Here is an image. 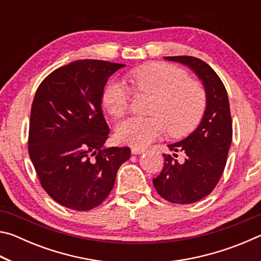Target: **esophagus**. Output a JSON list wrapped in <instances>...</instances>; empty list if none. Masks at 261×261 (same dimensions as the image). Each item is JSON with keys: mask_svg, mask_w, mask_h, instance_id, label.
Instances as JSON below:
<instances>
[{"mask_svg": "<svg viewBox=\"0 0 261 261\" xmlns=\"http://www.w3.org/2000/svg\"><path fill=\"white\" fill-rule=\"evenodd\" d=\"M145 152V148H140V147H132L131 148V153L132 154H141Z\"/></svg>", "mask_w": 261, "mask_h": 261, "instance_id": "obj_1", "label": "esophagus"}]
</instances>
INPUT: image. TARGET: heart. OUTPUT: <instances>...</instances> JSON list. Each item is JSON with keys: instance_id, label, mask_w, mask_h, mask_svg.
<instances>
[{"instance_id": "obj_1", "label": "heart", "mask_w": 261, "mask_h": 261, "mask_svg": "<svg viewBox=\"0 0 261 261\" xmlns=\"http://www.w3.org/2000/svg\"><path fill=\"white\" fill-rule=\"evenodd\" d=\"M135 90L154 96L149 117H131L116 127L122 144L145 147L160 138L166 130L182 137L199 123L206 107V93L198 82L190 81L184 70L167 63H149L130 73ZM130 92L120 81L113 79L102 92V105L114 117H122L129 108Z\"/></svg>"}]
</instances>
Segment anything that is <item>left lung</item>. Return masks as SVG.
<instances>
[{
  "label": "left lung",
  "instance_id": "left-lung-1",
  "mask_svg": "<svg viewBox=\"0 0 261 261\" xmlns=\"http://www.w3.org/2000/svg\"><path fill=\"white\" fill-rule=\"evenodd\" d=\"M165 59L188 65L201 79L206 92V109L200 124L191 135L168 145L170 151L185 153V160L178 162L170 154H163V169L153 179V184L163 199L174 204H192L213 191L226 167L232 139L228 94L220 77L200 59L193 56Z\"/></svg>",
  "mask_w": 261,
  "mask_h": 261
}]
</instances>
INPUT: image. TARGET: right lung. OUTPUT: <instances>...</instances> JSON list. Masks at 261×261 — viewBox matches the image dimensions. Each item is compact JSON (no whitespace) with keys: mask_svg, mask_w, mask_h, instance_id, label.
<instances>
[{"mask_svg":"<svg viewBox=\"0 0 261 261\" xmlns=\"http://www.w3.org/2000/svg\"><path fill=\"white\" fill-rule=\"evenodd\" d=\"M123 67L78 60L54 70L35 92L29 154L43 190L67 208L98 207L131 155L129 147H103L109 127L101 109L102 92Z\"/></svg>","mask_w":261,"mask_h":261,"instance_id":"1","label":"right lung"}]
</instances>
